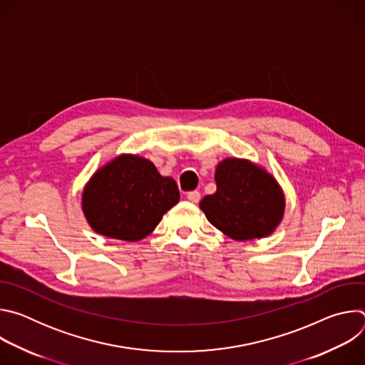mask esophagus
Masks as SVG:
<instances>
[{"mask_svg":"<svg viewBox=\"0 0 365 365\" xmlns=\"http://www.w3.org/2000/svg\"><path fill=\"white\" fill-rule=\"evenodd\" d=\"M186 197H187V200H189V202H192V203H197V202L200 200V193H199L197 190H192V192H189V193L186 195Z\"/></svg>","mask_w":365,"mask_h":365,"instance_id":"1","label":"esophagus"}]
</instances>
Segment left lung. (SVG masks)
Segmentation results:
<instances>
[{"label": "left lung", "mask_w": 365, "mask_h": 365, "mask_svg": "<svg viewBox=\"0 0 365 365\" xmlns=\"http://www.w3.org/2000/svg\"><path fill=\"white\" fill-rule=\"evenodd\" d=\"M217 192L199 206L206 220L232 240L264 238L284 215L286 199L279 182L247 159L228 158L215 169Z\"/></svg>", "instance_id": "1"}]
</instances>
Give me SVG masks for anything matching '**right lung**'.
Returning <instances> with one entry per match:
<instances>
[{"label": "right lung", "instance_id": "1", "mask_svg": "<svg viewBox=\"0 0 365 365\" xmlns=\"http://www.w3.org/2000/svg\"><path fill=\"white\" fill-rule=\"evenodd\" d=\"M179 197L176 182L150 160L120 154L85 185L82 212L96 234L135 242L154 231Z\"/></svg>", "mask_w": 365, "mask_h": 365}]
</instances>
